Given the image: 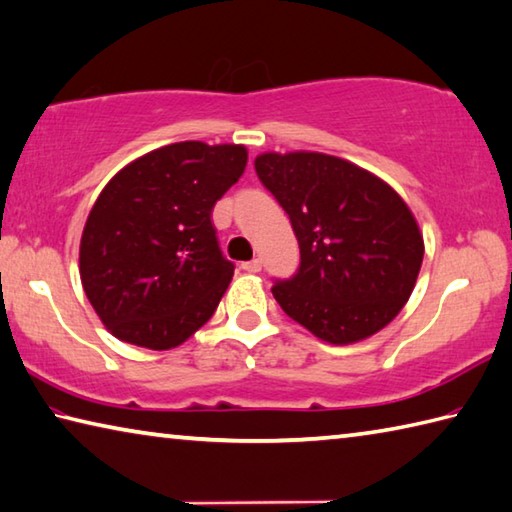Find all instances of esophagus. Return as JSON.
<instances>
[{
  "instance_id": "esophagus-1",
  "label": "esophagus",
  "mask_w": 512,
  "mask_h": 512,
  "mask_svg": "<svg viewBox=\"0 0 512 512\" xmlns=\"http://www.w3.org/2000/svg\"><path fill=\"white\" fill-rule=\"evenodd\" d=\"M241 268H244L246 273H259L262 271V262H259V259H250V262L241 264Z\"/></svg>"
}]
</instances>
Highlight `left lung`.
I'll return each mask as SVG.
<instances>
[{
	"label": "left lung",
	"instance_id": "left-lung-1",
	"mask_svg": "<svg viewBox=\"0 0 512 512\" xmlns=\"http://www.w3.org/2000/svg\"><path fill=\"white\" fill-rule=\"evenodd\" d=\"M264 188L291 219L300 266L275 280L288 318L331 345L387 327L414 291L423 237L407 203L362 167L318 152L255 159Z\"/></svg>",
	"mask_w": 512,
	"mask_h": 512
}]
</instances>
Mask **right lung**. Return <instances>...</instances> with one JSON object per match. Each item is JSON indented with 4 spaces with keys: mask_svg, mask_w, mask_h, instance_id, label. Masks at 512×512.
Here are the masks:
<instances>
[{
    "mask_svg": "<svg viewBox=\"0 0 512 512\" xmlns=\"http://www.w3.org/2000/svg\"><path fill=\"white\" fill-rule=\"evenodd\" d=\"M244 145L185 141L123 167L80 241V280L102 324L145 349L179 347L215 313L235 273L212 208L244 174Z\"/></svg>",
    "mask_w": 512,
    "mask_h": 512,
    "instance_id": "1",
    "label": "right lung"
}]
</instances>
